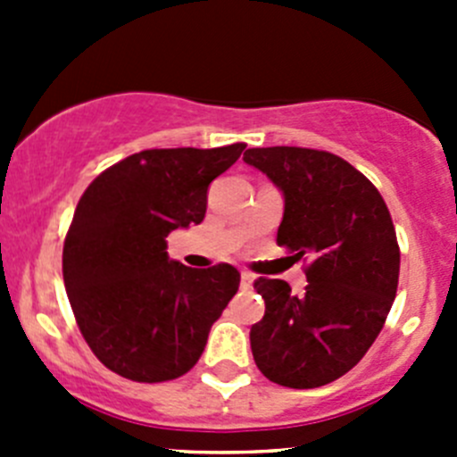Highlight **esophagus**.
<instances>
[{
	"label": "esophagus",
	"mask_w": 457,
	"mask_h": 457,
	"mask_svg": "<svg viewBox=\"0 0 457 457\" xmlns=\"http://www.w3.org/2000/svg\"><path fill=\"white\" fill-rule=\"evenodd\" d=\"M252 283H254V276L250 271H243L241 274V289H252Z\"/></svg>",
	"instance_id": "34e87169"
}]
</instances>
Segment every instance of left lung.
I'll return each mask as SVG.
<instances>
[{"mask_svg":"<svg viewBox=\"0 0 457 457\" xmlns=\"http://www.w3.org/2000/svg\"><path fill=\"white\" fill-rule=\"evenodd\" d=\"M243 161L283 192L276 243L305 267V294L258 278L265 316L252 325L254 362L292 389L334 382L362 361L394 305L400 247L386 203L352 163L312 147H250Z\"/></svg>","mask_w":457,"mask_h":457,"instance_id":"8db88e82","label":"left lung"}]
</instances>
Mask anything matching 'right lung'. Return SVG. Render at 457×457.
<instances>
[{"instance_id":"right-lung-1","label":"right lung","mask_w":457,"mask_h":457,"mask_svg":"<svg viewBox=\"0 0 457 457\" xmlns=\"http://www.w3.org/2000/svg\"><path fill=\"white\" fill-rule=\"evenodd\" d=\"M245 143L143 150L87 186L63 243V283L87 347L110 371L165 382L199 362L238 292L237 267L170 261L165 237L199 225L207 187Z\"/></svg>"}]
</instances>
